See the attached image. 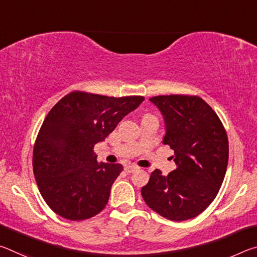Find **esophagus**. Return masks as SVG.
Returning a JSON list of instances; mask_svg holds the SVG:
<instances>
[{
  "mask_svg": "<svg viewBox=\"0 0 257 257\" xmlns=\"http://www.w3.org/2000/svg\"><path fill=\"white\" fill-rule=\"evenodd\" d=\"M137 169H138V167H137V165H135V164L124 165V171L127 173H133L134 171H136Z\"/></svg>",
  "mask_w": 257,
  "mask_h": 257,
  "instance_id": "34e87169",
  "label": "esophagus"
}]
</instances>
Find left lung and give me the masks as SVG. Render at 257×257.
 I'll return each mask as SVG.
<instances>
[{
	"instance_id": "8db88e82",
	"label": "left lung",
	"mask_w": 257,
	"mask_h": 257,
	"mask_svg": "<svg viewBox=\"0 0 257 257\" xmlns=\"http://www.w3.org/2000/svg\"><path fill=\"white\" fill-rule=\"evenodd\" d=\"M150 101L164 116L163 144L175 152L177 168L168 176L159 169L152 172L142 196L165 219H193L213 202L223 182L227 133L214 110L196 95H159Z\"/></svg>"
}]
</instances>
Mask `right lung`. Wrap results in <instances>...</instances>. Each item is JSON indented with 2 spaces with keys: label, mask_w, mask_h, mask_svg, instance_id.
<instances>
[{
  "label": "right lung",
  "mask_w": 257,
  "mask_h": 257,
  "mask_svg": "<svg viewBox=\"0 0 257 257\" xmlns=\"http://www.w3.org/2000/svg\"><path fill=\"white\" fill-rule=\"evenodd\" d=\"M144 99L75 90L51 108L35 141L33 170L52 211L64 219L81 221L105 207L111 186L123 167L98 164L93 149Z\"/></svg>",
  "instance_id": "add662e5"
}]
</instances>
